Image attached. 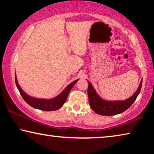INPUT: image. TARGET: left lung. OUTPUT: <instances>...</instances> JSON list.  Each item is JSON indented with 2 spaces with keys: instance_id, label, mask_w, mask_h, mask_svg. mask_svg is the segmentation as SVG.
Wrapping results in <instances>:
<instances>
[{
  "instance_id": "obj_1",
  "label": "left lung",
  "mask_w": 154,
  "mask_h": 154,
  "mask_svg": "<svg viewBox=\"0 0 154 154\" xmlns=\"http://www.w3.org/2000/svg\"><path fill=\"white\" fill-rule=\"evenodd\" d=\"M88 83L89 104H90L92 110L95 111L96 113L101 115V116H110L123 113L124 111H125L131 106L133 103L136 100L137 95L140 93L143 79L139 84L137 91L135 92V93L131 97L125 100L119 101H108L102 99L95 91L91 82L88 81Z\"/></svg>"
}]
</instances>
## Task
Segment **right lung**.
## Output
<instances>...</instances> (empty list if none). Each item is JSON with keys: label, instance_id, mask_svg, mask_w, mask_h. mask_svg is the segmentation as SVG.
Wrapping results in <instances>:
<instances>
[{"label": "right lung", "instance_id": "add662e5", "mask_svg": "<svg viewBox=\"0 0 154 154\" xmlns=\"http://www.w3.org/2000/svg\"><path fill=\"white\" fill-rule=\"evenodd\" d=\"M78 80H79V79L72 82L70 84H68V86L59 95L56 96L55 97L52 98V99H40V98L31 97V96L28 95L25 93L20 87L19 84H18L17 78L15 74L16 85H17L18 90L19 91L20 95H21L22 97L23 98V100L26 101L29 106L34 108V109H37L45 111H56V110L60 109L63 106L64 103L66 102L68 95L70 90L74 86V85L78 82Z\"/></svg>", "mask_w": 154, "mask_h": 154}]
</instances>
